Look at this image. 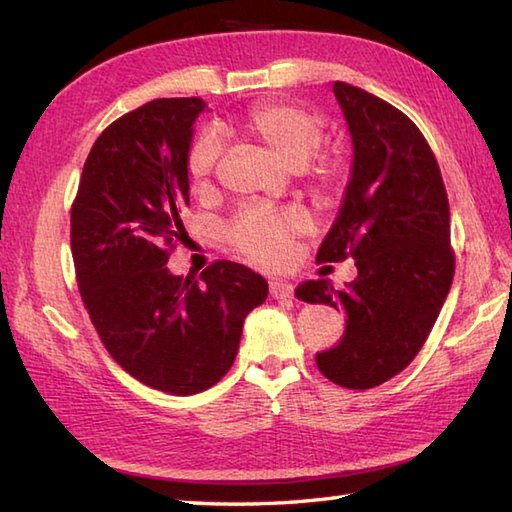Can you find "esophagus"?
Wrapping results in <instances>:
<instances>
[{
    "label": "esophagus",
    "mask_w": 512,
    "mask_h": 512,
    "mask_svg": "<svg viewBox=\"0 0 512 512\" xmlns=\"http://www.w3.org/2000/svg\"><path fill=\"white\" fill-rule=\"evenodd\" d=\"M268 290L273 299H288V297H292V292H295V286H292L286 279H273L270 281Z\"/></svg>",
    "instance_id": "34e87169"
}]
</instances>
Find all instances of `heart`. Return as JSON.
Instances as JSON below:
<instances>
[{"label": "heart", "mask_w": 512, "mask_h": 512, "mask_svg": "<svg viewBox=\"0 0 512 512\" xmlns=\"http://www.w3.org/2000/svg\"><path fill=\"white\" fill-rule=\"evenodd\" d=\"M237 134L255 140L270 156L286 167L306 165L323 140V118L292 103H259L233 123ZM220 145L211 134H202L187 151V176L195 191L211 187ZM314 178L330 187L339 178L332 162L321 160L314 165ZM308 228V215L301 209H246L228 226L226 237L239 253L262 264H277L286 257L292 237Z\"/></svg>", "instance_id": "heart-1"}]
</instances>
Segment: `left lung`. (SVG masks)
<instances>
[{
	"instance_id": "left-lung-1",
	"label": "left lung",
	"mask_w": 512,
	"mask_h": 512,
	"mask_svg": "<svg viewBox=\"0 0 512 512\" xmlns=\"http://www.w3.org/2000/svg\"><path fill=\"white\" fill-rule=\"evenodd\" d=\"M334 96L354 158L317 262L352 257L358 277L341 290L312 279L295 295L345 314L343 339L317 354L319 372L341 387L369 389L416 358L449 295V200L433 151L405 114L343 81Z\"/></svg>"
}]
</instances>
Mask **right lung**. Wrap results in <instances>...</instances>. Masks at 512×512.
Returning <instances> with one entry per match:
<instances>
[{
    "label": "right lung",
    "instance_id": "obj_1",
    "mask_svg": "<svg viewBox=\"0 0 512 512\" xmlns=\"http://www.w3.org/2000/svg\"><path fill=\"white\" fill-rule=\"evenodd\" d=\"M204 110L198 96L156 99L114 121L85 160L70 220L81 299L107 352L173 396L200 394L231 369L244 319L268 297L262 275L226 259L200 277L167 268Z\"/></svg>",
    "mask_w": 512,
    "mask_h": 512
}]
</instances>
